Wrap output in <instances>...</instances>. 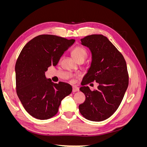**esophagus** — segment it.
<instances>
[{
  "label": "esophagus",
  "mask_w": 147,
  "mask_h": 147,
  "mask_svg": "<svg viewBox=\"0 0 147 147\" xmlns=\"http://www.w3.org/2000/svg\"><path fill=\"white\" fill-rule=\"evenodd\" d=\"M78 91H79V88H78L77 86H72V91H73L74 92Z\"/></svg>",
  "instance_id": "1"
}]
</instances>
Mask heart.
<instances>
[{
  "label": "heart",
  "mask_w": 147,
  "mask_h": 147,
  "mask_svg": "<svg viewBox=\"0 0 147 147\" xmlns=\"http://www.w3.org/2000/svg\"><path fill=\"white\" fill-rule=\"evenodd\" d=\"M87 54L88 53L86 48L82 46H77L74 48V50L72 51V56L74 57V59L77 61L81 59H85L87 56ZM76 78L77 76L71 77L70 78V82L74 83Z\"/></svg>",
  "instance_id": "heart-1"
}]
</instances>
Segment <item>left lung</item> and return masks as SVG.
<instances>
[{
	"mask_svg": "<svg viewBox=\"0 0 147 147\" xmlns=\"http://www.w3.org/2000/svg\"><path fill=\"white\" fill-rule=\"evenodd\" d=\"M82 45L90 48L92 62L80 88L86 99L79 105L83 117L101 121L116 112L129 84V75L123 56L103 35H91L81 39ZM96 81L99 86L91 91L84 85Z\"/></svg>",
	"mask_w": 147,
	"mask_h": 147,
	"instance_id": "1",
	"label": "left lung"
}]
</instances>
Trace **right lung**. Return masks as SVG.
Masks as SVG:
<instances>
[{
  "label": "right lung",
  "instance_id": "1",
  "mask_svg": "<svg viewBox=\"0 0 147 147\" xmlns=\"http://www.w3.org/2000/svg\"><path fill=\"white\" fill-rule=\"evenodd\" d=\"M74 39L53 35H40L26 44L15 65L16 90L24 109L38 119L51 118L58 112L61 100L69 95L72 88L59 82L47 79L49 67L56 66Z\"/></svg>",
  "mask_w": 147,
  "mask_h": 147
}]
</instances>
